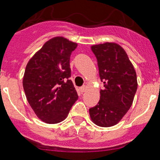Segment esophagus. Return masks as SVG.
I'll return each mask as SVG.
<instances>
[{
  "label": "esophagus",
  "instance_id": "34e87169",
  "mask_svg": "<svg viewBox=\"0 0 160 160\" xmlns=\"http://www.w3.org/2000/svg\"><path fill=\"white\" fill-rule=\"evenodd\" d=\"M86 89H87V88H86V86H82V87H81V88H79V90H80V92H81L82 93H83V92H85Z\"/></svg>",
  "mask_w": 160,
  "mask_h": 160
}]
</instances>
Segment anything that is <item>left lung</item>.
I'll list each match as a JSON object with an SVG mask.
<instances>
[{"mask_svg":"<svg viewBox=\"0 0 160 160\" xmlns=\"http://www.w3.org/2000/svg\"><path fill=\"white\" fill-rule=\"evenodd\" d=\"M99 74L104 83L98 104L89 109L90 117L100 127L116 125L133 102L137 89V73L126 51L114 42L94 45Z\"/></svg>","mask_w":160,"mask_h":160,"instance_id":"1","label":"left lung"}]
</instances>
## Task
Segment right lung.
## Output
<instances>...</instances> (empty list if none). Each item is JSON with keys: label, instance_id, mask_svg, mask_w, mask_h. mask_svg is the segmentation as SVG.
<instances>
[{"label": "right lung", "instance_id": "add662e5", "mask_svg": "<svg viewBox=\"0 0 160 160\" xmlns=\"http://www.w3.org/2000/svg\"><path fill=\"white\" fill-rule=\"evenodd\" d=\"M77 46L63 37L51 38L26 66L23 79L25 95L36 115L47 123L65 119L78 98L69 80L70 55Z\"/></svg>", "mask_w": 160, "mask_h": 160}]
</instances>
